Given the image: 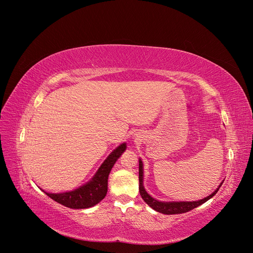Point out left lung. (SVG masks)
Returning a JSON list of instances; mask_svg holds the SVG:
<instances>
[{
  "mask_svg": "<svg viewBox=\"0 0 253 253\" xmlns=\"http://www.w3.org/2000/svg\"><path fill=\"white\" fill-rule=\"evenodd\" d=\"M222 182L218 185V188L212 193L211 195L207 196L204 199H201V200L198 201H192V202H161L158 201L156 199H154L153 197H151L147 191L144 190L143 187V166H142V162L139 159V193L141 198L143 199V201L147 203L150 207H152L154 210L160 212V213L163 214H179V213H184V212H188L198 206L202 205L203 203H205L206 201H208L209 199H211L213 197L218 189L221 187Z\"/></svg>",
  "mask_w": 253,
  "mask_h": 253,
  "instance_id": "obj_1",
  "label": "left lung"
}]
</instances>
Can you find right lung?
<instances>
[{
	"label": "right lung",
	"instance_id": "1",
	"mask_svg": "<svg viewBox=\"0 0 253 253\" xmlns=\"http://www.w3.org/2000/svg\"><path fill=\"white\" fill-rule=\"evenodd\" d=\"M125 150L126 143L120 144L105 159L92 179L82 187L71 192L60 194L47 192H45V194L57 203L73 209H84L96 205L105 197L106 192H108V178L110 172L116 161L125 152Z\"/></svg>",
	"mask_w": 253,
	"mask_h": 253
}]
</instances>
